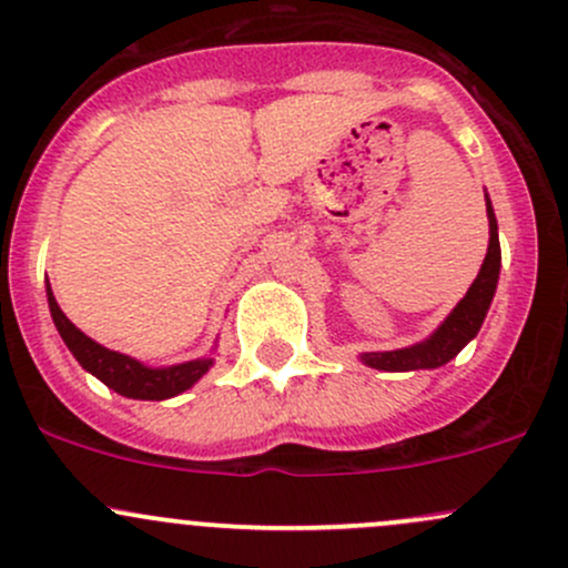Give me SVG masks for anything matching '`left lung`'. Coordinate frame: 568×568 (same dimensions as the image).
I'll list each match as a JSON object with an SVG mask.
<instances>
[{
    "instance_id": "left-lung-1",
    "label": "left lung",
    "mask_w": 568,
    "mask_h": 568,
    "mask_svg": "<svg viewBox=\"0 0 568 568\" xmlns=\"http://www.w3.org/2000/svg\"><path fill=\"white\" fill-rule=\"evenodd\" d=\"M488 223H490V242H488V255L483 261V270H479L477 280L471 283V288L466 291V296L460 298L458 307L447 315V321L436 328L434 336H428L426 342L413 347H404V351H390V353H364L361 361L375 369L385 372H409V369H436V366L447 364L450 358L464 351V345L469 339H475L479 326H483L485 315H488L490 302H494L496 283H498V270H501V245H498V226L494 207H490L488 199Z\"/></svg>"
}]
</instances>
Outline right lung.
Listing matches in <instances>:
<instances>
[{
    "label": "right lung",
    "mask_w": 568,
    "mask_h": 568,
    "mask_svg": "<svg viewBox=\"0 0 568 568\" xmlns=\"http://www.w3.org/2000/svg\"><path fill=\"white\" fill-rule=\"evenodd\" d=\"M48 304H51V315L55 328H59L61 339L67 342L78 364L83 369H89L93 377L102 379L108 388L126 398H145V402H161V398H170L189 390L204 372L213 366V358H199L189 361V364L166 366V369H148L140 361L129 358V355L108 351V347L97 345L89 339L80 328H74L70 317L61 313V307L55 304V298L48 288Z\"/></svg>",
    "instance_id": "1"
}]
</instances>
